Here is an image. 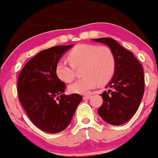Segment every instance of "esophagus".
Here are the masks:
<instances>
[{
    "label": "esophagus",
    "mask_w": 158,
    "mask_h": 158,
    "mask_svg": "<svg viewBox=\"0 0 158 158\" xmlns=\"http://www.w3.org/2000/svg\"><path fill=\"white\" fill-rule=\"evenodd\" d=\"M91 98V95H86V96H84V97H83V98L84 99H87V100H89V99H90Z\"/></svg>",
    "instance_id": "esophagus-1"
}]
</instances>
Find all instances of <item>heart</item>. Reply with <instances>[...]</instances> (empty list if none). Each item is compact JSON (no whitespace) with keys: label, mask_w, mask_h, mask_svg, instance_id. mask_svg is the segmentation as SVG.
I'll list each match as a JSON object with an SVG mask.
<instances>
[{"label":"heart","mask_w":158,"mask_h":158,"mask_svg":"<svg viewBox=\"0 0 158 158\" xmlns=\"http://www.w3.org/2000/svg\"><path fill=\"white\" fill-rule=\"evenodd\" d=\"M67 58L70 63L60 60L56 63L55 72L60 80L68 83L74 79L75 69L83 67L82 74L84 77L69 86V91L72 94H89L98 83L102 85L109 82L114 74L115 56L107 46L77 45L69 52Z\"/></svg>","instance_id":"b5f03b06"}]
</instances>
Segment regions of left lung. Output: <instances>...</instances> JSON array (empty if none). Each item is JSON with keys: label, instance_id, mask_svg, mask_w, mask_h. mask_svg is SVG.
Masks as SVG:
<instances>
[{"label": "left lung", "instance_id": "1", "mask_svg": "<svg viewBox=\"0 0 158 158\" xmlns=\"http://www.w3.org/2000/svg\"><path fill=\"white\" fill-rule=\"evenodd\" d=\"M92 40L107 45L116 60L114 76L106 86L112 91L101 94L103 102L98 113L107 123L121 125L134 116L141 103L145 90L143 69L133 53L114 39L104 37Z\"/></svg>", "mask_w": 158, "mask_h": 158}]
</instances>
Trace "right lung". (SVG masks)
<instances>
[{
    "mask_svg": "<svg viewBox=\"0 0 158 158\" xmlns=\"http://www.w3.org/2000/svg\"><path fill=\"white\" fill-rule=\"evenodd\" d=\"M73 45L58 46L39 52L27 62L19 74V100L34 125L48 133L67 128L83 98L64 95L66 84L56 76L60 58Z\"/></svg>",
    "mask_w": 158,
    "mask_h": 158,
    "instance_id": "add662e5",
    "label": "right lung"
}]
</instances>
